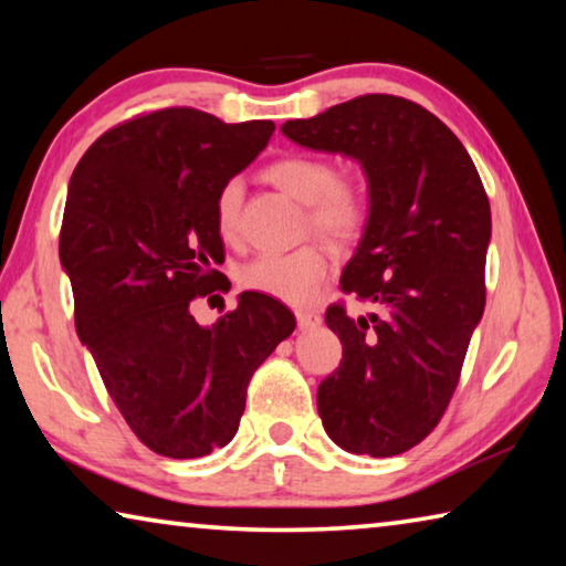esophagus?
<instances>
[{
    "mask_svg": "<svg viewBox=\"0 0 566 566\" xmlns=\"http://www.w3.org/2000/svg\"><path fill=\"white\" fill-rule=\"evenodd\" d=\"M296 324H300V329H317L322 324V314L319 312H312V310H296Z\"/></svg>",
    "mask_w": 566,
    "mask_h": 566,
    "instance_id": "1",
    "label": "esophagus"
}]
</instances>
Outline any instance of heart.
<instances>
[{
	"label": "heart",
	"instance_id": "obj_1",
	"mask_svg": "<svg viewBox=\"0 0 566 566\" xmlns=\"http://www.w3.org/2000/svg\"><path fill=\"white\" fill-rule=\"evenodd\" d=\"M276 187L310 205V222L332 239L354 237L367 219V199L361 191L342 181L334 161L322 157H284L266 169ZM244 187L237 177L227 179L214 199V222L219 234L234 239L239 232ZM329 274V256L322 247L306 244L294 252H264L239 270V284L286 304H306L317 296Z\"/></svg>",
	"mask_w": 566,
	"mask_h": 566
}]
</instances>
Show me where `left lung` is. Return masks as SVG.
<instances>
[{
  "label": "left lung",
  "mask_w": 566,
  "mask_h": 566,
  "mask_svg": "<svg viewBox=\"0 0 566 566\" xmlns=\"http://www.w3.org/2000/svg\"><path fill=\"white\" fill-rule=\"evenodd\" d=\"M282 132L357 159L369 185L367 224L339 284L375 312L327 310L342 364L317 389L324 432L352 454H401L442 419L484 314L490 199L454 132L395 94H364Z\"/></svg>",
  "instance_id": "left-lung-1"
}]
</instances>
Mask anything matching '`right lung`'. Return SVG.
Returning <instances> with one entry per match:
<instances>
[{
  "label": "right lung",
  "instance_id": "obj_1",
  "mask_svg": "<svg viewBox=\"0 0 566 566\" xmlns=\"http://www.w3.org/2000/svg\"><path fill=\"white\" fill-rule=\"evenodd\" d=\"M274 122L224 124L171 107L104 132L70 179L60 262L74 324L132 432L171 459L232 442L256 367L296 322L282 302L239 294L212 327L191 317L224 262L214 199L266 147Z\"/></svg>",
  "mask_w": 566,
  "mask_h": 566
}]
</instances>
